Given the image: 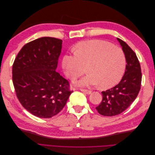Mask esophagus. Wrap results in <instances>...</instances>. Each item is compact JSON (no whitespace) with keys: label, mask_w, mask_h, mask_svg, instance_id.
Masks as SVG:
<instances>
[{"label":"esophagus","mask_w":155,"mask_h":155,"mask_svg":"<svg viewBox=\"0 0 155 155\" xmlns=\"http://www.w3.org/2000/svg\"><path fill=\"white\" fill-rule=\"evenodd\" d=\"M80 91L84 93L87 94H90L91 93V91H88V90H86V89H80Z\"/></svg>","instance_id":"34e87169"}]
</instances>
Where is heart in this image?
Returning a JSON list of instances; mask_svg holds the SVG:
<instances>
[{
	"label": "heart",
	"mask_w": 155,
	"mask_h": 155,
	"mask_svg": "<svg viewBox=\"0 0 155 155\" xmlns=\"http://www.w3.org/2000/svg\"><path fill=\"white\" fill-rule=\"evenodd\" d=\"M126 59L120 48L101 40H91L79 43L74 55H65L62 61L64 74L70 79L85 72L89 74L76 81L80 87L99 85L107 89L115 86L122 78Z\"/></svg>",
	"instance_id": "heart-1"
}]
</instances>
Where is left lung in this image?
<instances>
[{"mask_svg": "<svg viewBox=\"0 0 155 155\" xmlns=\"http://www.w3.org/2000/svg\"><path fill=\"white\" fill-rule=\"evenodd\" d=\"M117 40L125 56V72L118 85L101 92L103 100L96 109L103 116L118 115L126 110L137 97L141 86V67L137 55L124 41Z\"/></svg>", "mask_w": 155, "mask_h": 155, "instance_id": "left-lung-1", "label": "left lung"}]
</instances>
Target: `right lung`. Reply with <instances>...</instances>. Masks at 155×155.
<instances>
[{"mask_svg": "<svg viewBox=\"0 0 155 155\" xmlns=\"http://www.w3.org/2000/svg\"><path fill=\"white\" fill-rule=\"evenodd\" d=\"M63 41L44 37L26 44L14 61L12 79L18 101L41 118L58 114L73 91L56 72Z\"/></svg>", "mask_w": 155, "mask_h": 155, "instance_id": "add662e5", "label": "right lung"}]
</instances>
